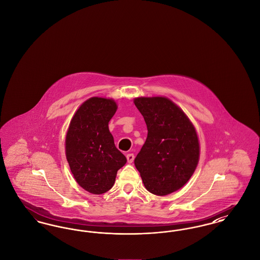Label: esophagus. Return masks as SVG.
<instances>
[{
  "instance_id": "34e87169",
  "label": "esophagus",
  "mask_w": 260,
  "mask_h": 260,
  "mask_svg": "<svg viewBox=\"0 0 260 260\" xmlns=\"http://www.w3.org/2000/svg\"><path fill=\"white\" fill-rule=\"evenodd\" d=\"M126 160H127V162L132 164L134 160H135V155L134 154H127L126 155Z\"/></svg>"
}]
</instances>
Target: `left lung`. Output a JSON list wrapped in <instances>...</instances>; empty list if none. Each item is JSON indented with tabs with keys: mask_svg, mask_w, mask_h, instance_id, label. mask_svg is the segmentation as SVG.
Wrapping results in <instances>:
<instances>
[{
	"mask_svg": "<svg viewBox=\"0 0 260 260\" xmlns=\"http://www.w3.org/2000/svg\"><path fill=\"white\" fill-rule=\"evenodd\" d=\"M147 125V138L135 159L145 188L166 196L185 185L198 165L200 144L193 124L171 99L134 100Z\"/></svg>",
	"mask_w": 260,
	"mask_h": 260,
	"instance_id": "left-lung-1",
	"label": "left lung"
}]
</instances>
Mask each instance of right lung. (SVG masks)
Returning <instances> with one entry per match:
<instances>
[{"label": "right lung", "mask_w": 260, "mask_h": 260, "mask_svg": "<svg viewBox=\"0 0 260 260\" xmlns=\"http://www.w3.org/2000/svg\"><path fill=\"white\" fill-rule=\"evenodd\" d=\"M117 108L113 99L90 98L76 111L67 131L65 153L71 173L91 194L110 190L117 172L126 162L108 127Z\"/></svg>", "instance_id": "1"}]
</instances>
